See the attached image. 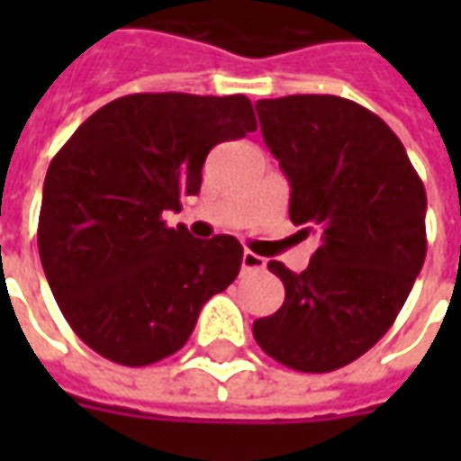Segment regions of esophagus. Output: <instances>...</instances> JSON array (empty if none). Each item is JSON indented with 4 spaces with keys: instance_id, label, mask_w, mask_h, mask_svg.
<instances>
[{
    "instance_id": "34e87169",
    "label": "esophagus",
    "mask_w": 461,
    "mask_h": 461,
    "mask_svg": "<svg viewBox=\"0 0 461 461\" xmlns=\"http://www.w3.org/2000/svg\"><path fill=\"white\" fill-rule=\"evenodd\" d=\"M267 269V259L254 254V251H244L241 254V271H264Z\"/></svg>"
}]
</instances>
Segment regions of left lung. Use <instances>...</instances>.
I'll return each instance as SVG.
<instances>
[{
    "label": "left lung",
    "mask_w": 461,
    "mask_h": 461,
    "mask_svg": "<svg viewBox=\"0 0 461 461\" xmlns=\"http://www.w3.org/2000/svg\"><path fill=\"white\" fill-rule=\"evenodd\" d=\"M261 135L289 177V217L316 234L309 269L281 261L276 313L254 339L281 366L330 373L383 339L425 264V185L402 142L373 111L340 95H284L257 104Z\"/></svg>",
    "instance_id": "left-lung-1"
}]
</instances>
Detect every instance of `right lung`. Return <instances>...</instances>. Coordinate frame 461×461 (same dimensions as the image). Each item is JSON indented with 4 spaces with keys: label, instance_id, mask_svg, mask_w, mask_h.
<instances>
[{
    "label": "right lung",
    "instance_id": "1",
    "mask_svg": "<svg viewBox=\"0 0 461 461\" xmlns=\"http://www.w3.org/2000/svg\"><path fill=\"white\" fill-rule=\"evenodd\" d=\"M257 131L247 95L132 94L95 111L44 180L39 257L59 309L118 366L177 353L202 306L237 279L241 244L194 240L162 212L197 194L207 152Z\"/></svg>",
    "mask_w": 461,
    "mask_h": 461
}]
</instances>
